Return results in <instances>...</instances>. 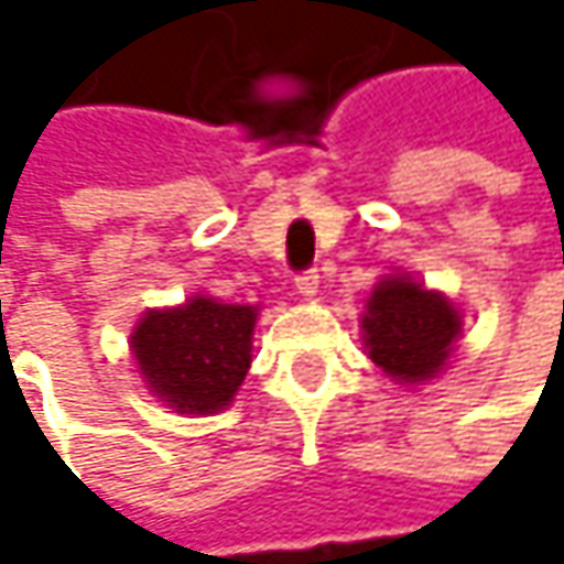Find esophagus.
Here are the masks:
<instances>
[{"label":"esophagus","mask_w":564,"mask_h":564,"mask_svg":"<svg viewBox=\"0 0 564 564\" xmlns=\"http://www.w3.org/2000/svg\"><path fill=\"white\" fill-rule=\"evenodd\" d=\"M296 290H300L303 296H316V290H319V274H316V271L296 274Z\"/></svg>","instance_id":"obj_1"}]
</instances>
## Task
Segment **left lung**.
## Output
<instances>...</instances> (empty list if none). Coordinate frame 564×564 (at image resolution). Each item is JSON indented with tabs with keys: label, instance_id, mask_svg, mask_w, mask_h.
<instances>
[{
	"label": "left lung",
	"instance_id": "obj_1",
	"mask_svg": "<svg viewBox=\"0 0 564 564\" xmlns=\"http://www.w3.org/2000/svg\"><path fill=\"white\" fill-rule=\"evenodd\" d=\"M366 349L398 382H424L441 372L460 333L457 310L408 278L382 281L366 303Z\"/></svg>",
	"mask_w": 564,
	"mask_h": 564
}]
</instances>
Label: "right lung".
<instances>
[{
	"instance_id": "1",
	"label": "right lung",
	"mask_w": 564,
	"mask_h": 564,
	"mask_svg": "<svg viewBox=\"0 0 564 564\" xmlns=\"http://www.w3.org/2000/svg\"><path fill=\"white\" fill-rule=\"evenodd\" d=\"M254 319V306L192 296L185 306L140 319L133 356L150 389L175 411L215 414L248 376Z\"/></svg>"
}]
</instances>
